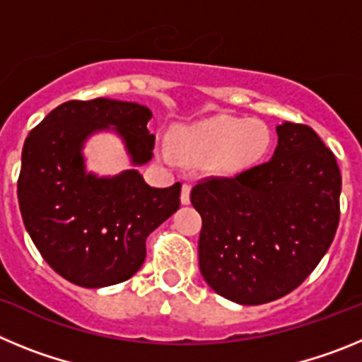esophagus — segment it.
I'll return each mask as SVG.
<instances>
[{
	"label": "esophagus",
	"mask_w": 362,
	"mask_h": 362,
	"mask_svg": "<svg viewBox=\"0 0 362 362\" xmlns=\"http://www.w3.org/2000/svg\"><path fill=\"white\" fill-rule=\"evenodd\" d=\"M190 185H183V188H181V204L190 203Z\"/></svg>",
	"instance_id": "obj_1"
}]
</instances>
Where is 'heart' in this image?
I'll return each mask as SVG.
<instances>
[{
	"label": "heart",
	"mask_w": 362,
	"mask_h": 362,
	"mask_svg": "<svg viewBox=\"0 0 362 362\" xmlns=\"http://www.w3.org/2000/svg\"><path fill=\"white\" fill-rule=\"evenodd\" d=\"M272 146V132L261 119H241L214 116L172 134V148L181 161L206 163L210 174L233 177L250 170L267 158ZM165 161H174L170 150H159Z\"/></svg>",
	"instance_id": "1"
}]
</instances>
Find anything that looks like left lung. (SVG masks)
Returning <instances> with one entry per match:
<instances>
[{
    "label": "left lung",
    "mask_w": 362,
    "mask_h": 362,
    "mask_svg": "<svg viewBox=\"0 0 362 362\" xmlns=\"http://www.w3.org/2000/svg\"><path fill=\"white\" fill-rule=\"evenodd\" d=\"M270 161L192 188L201 214L199 270L238 305H263L296 290L319 264L339 225L341 172L306 124H277Z\"/></svg>",
    "instance_id": "obj_1"
}]
</instances>
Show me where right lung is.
<instances>
[{
  "mask_svg": "<svg viewBox=\"0 0 362 362\" xmlns=\"http://www.w3.org/2000/svg\"><path fill=\"white\" fill-rule=\"evenodd\" d=\"M150 117V108L130 101H66L25 139L18 181L25 228L45 261L83 288L130 279L146 257V238L179 209L181 183L153 188L137 170L153 156ZM98 132L120 137L132 169L112 178L86 170L82 148Z\"/></svg>",
  "mask_w": 362,
  "mask_h": 362,
  "instance_id": "1",
  "label": "right lung"
}]
</instances>
